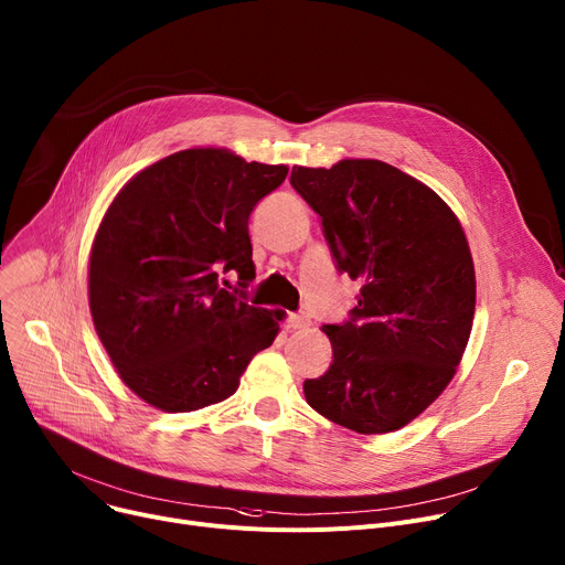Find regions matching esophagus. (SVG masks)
Wrapping results in <instances>:
<instances>
[{"label":"esophagus","instance_id":"1","mask_svg":"<svg viewBox=\"0 0 565 565\" xmlns=\"http://www.w3.org/2000/svg\"><path fill=\"white\" fill-rule=\"evenodd\" d=\"M286 324H288V329H305L309 324V320L299 313H288Z\"/></svg>","mask_w":565,"mask_h":565}]
</instances>
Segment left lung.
I'll return each mask as SVG.
<instances>
[{"label":"left lung","instance_id":"left-lung-1","mask_svg":"<svg viewBox=\"0 0 565 565\" xmlns=\"http://www.w3.org/2000/svg\"><path fill=\"white\" fill-rule=\"evenodd\" d=\"M290 185L320 215L338 273L359 305L322 324L333 361L305 382L307 402L359 434L408 425L452 382L475 316L466 234L431 188L374 159L295 166Z\"/></svg>","mask_w":565,"mask_h":565}]
</instances>
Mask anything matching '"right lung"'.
<instances>
[{
	"label": "right lung",
	"instance_id": "right-lung-1",
	"mask_svg": "<svg viewBox=\"0 0 565 565\" xmlns=\"http://www.w3.org/2000/svg\"><path fill=\"white\" fill-rule=\"evenodd\" d=\"M286 174L230 149H183L138 172L108 206L90 249V313L122 382L147 404L185 413L227 399L252 356L273 345L279 311L245 302L247 222ZM224 271L242 288L222 289Z\"/></svg>",
	"mask_w": 565,
	"mask_h": 565
}]
</instances>
